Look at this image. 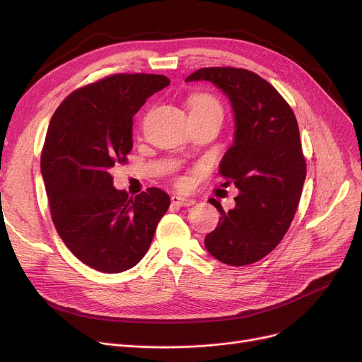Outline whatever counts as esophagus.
<instances>
[{
	"label": "esophagus",
	"instance_id": "esophagus-1",
	"mask_svg": "<svg viewBox=\"0 0 362 362\" xmlns=\"http://www.w3.org/2000/svg\"><path fill=\"white\" fill-rule=\"evenodd\" d=\"M171 202L177 206H191L195 204V199L183 197V195H173L171 197Z\"/></svg>",
	"mask_w": 362,
	"mask_h": 362
}]
</instances>
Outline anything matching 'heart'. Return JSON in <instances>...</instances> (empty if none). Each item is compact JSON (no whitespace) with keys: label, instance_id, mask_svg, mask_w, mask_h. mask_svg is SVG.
<instances>
[{"label":"heart","instance_id":"b5f03b06","mask_svg":"<svg viewBox=\"0 0 362 362\" xmlns=\"http://www.w3.org/2000/svg\"><path fill=\"white\" fill-rule=\"evenodd\" d=\"M204 111H218L221 112L220 104L208 95H195L189 101V112H204Z\"/></svg>","mask_w":362,"mask_h":362}]
</instances>
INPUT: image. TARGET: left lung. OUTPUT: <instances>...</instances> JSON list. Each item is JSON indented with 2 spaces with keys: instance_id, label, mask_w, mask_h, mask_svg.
<instances>
[{
  "instance_id": "obj_1",
  "label": "left lung",
  "mask_w": 362,
  "mask_h": 362,
  "mask_svg": "<svg viewBox=\"0 0 362 362\" xmlns=\"http://www.w3.org/2000/svg\"><path fill=\"white\" fill-rule=\"evenodd\" d=\"M186 82H211L229 98L235 116L233 144L218 173L239 194L227 213L208 199L221 217L205 236V248L224 264H252L286 235L300 199L307 167L296 117L281 95L250 70L206 67Z\"/></svg>"
}]
</instances>
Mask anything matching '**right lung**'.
Instances as JSON below:
<instances>
[{
    "label": "right lung",
    "instance_id": "add662e5",
    "mask_svg": "<svg viewBox=\"0 0 362 362\" xmlns=\"http://www.w3.org/2000/svg\"><path fill=\"white\" fill-rule=\"evenodd\" d=\"M168 85L163 74H112L71 92L49 122L41 173L51 217L67 248L98 272L136 265L168 210L161 189L132 198L110 175L132 149L133 116Z\"/></svg>",
    "mask_w": 362,
    "mask_h": 362
}]
</instances>
